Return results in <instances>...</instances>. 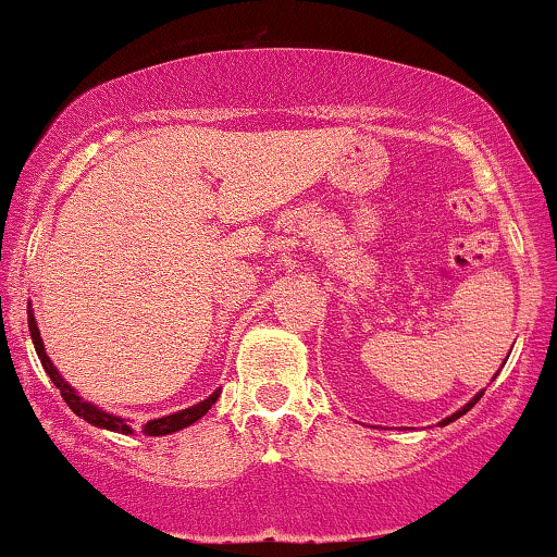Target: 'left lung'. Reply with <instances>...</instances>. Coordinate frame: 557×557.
Listing matches in <instances>:
<instances>
[{
  "mask_svg": "<svg viewBox=\"0 0 557 557\" xmlns=\"http://www.w3.org/2000/svg\"><path fill=\"white\" fill-rule=\"evenodd\" d=\"M480 398H482V394H476V396L472 398V401H469V404H467V407H463V409H459V411H456V414H450V417H446V420H443L441 424H448V422L459 420V417H461V414H467V411H469V409H472V407H474V404H476V401H480Z\"/></svg>",
  "mask_w": 557,
  "mask_h": 557,
  "instance_id": "1",
  "label": "left lung"
}]
</instances>
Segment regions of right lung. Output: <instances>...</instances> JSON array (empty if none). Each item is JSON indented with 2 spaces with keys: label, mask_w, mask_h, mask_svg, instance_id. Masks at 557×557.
<instances>
[{
  "label": "right lung",
  "mask_w": 557,
  "mask_h": 557,
  "mask_svg": "<svg viewBox=\"0 0 557 557\" xmlns=\"http://www.w3.org/2000/svg\"><path fill=\"white\" fill-rule=\"evenodd\" d=\"M28 329H30L33 346H36V355H38V359H41V364H44L46 375H49L51 381H54V385H57V388H59V394H62V398H64V404H67V407H70L72 411H75L77 417H83L85 422L96 424V428L111 430V433L133 435V428H129V424L124 422L122 417L107 414V411L96 409L94 404L83 401V398L77 396L75 391H72L67 383H64V377L59 375L54 364H51V359L46 357V349H44V342H41V333H38L36 318H33V312H30V310H28ZM215 398H219V391H215L213 396H208L206 401L195 404V407H189V409H182V411H176V414L161 417V420H150V422H146V424H143V428H140V433H143V435H169V433H176V430H182V428H189V424H193V422H198L200 417L206 414V411L213 407V404H215Z\"/></svg>",
  "instance_id": "obj_1"
}]
</instances>
